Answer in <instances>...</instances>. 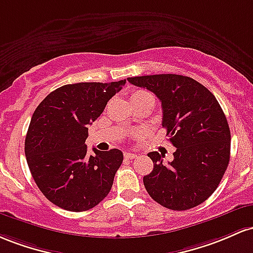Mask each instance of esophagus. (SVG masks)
<instances>
[{
    "mask_svg": "<svg viewBox=\"0 0 253 253\" xmlns=\"http://www.w3.org/2000/svg\"><path fill=\"white\" fill-rule=\"evenodd\" d=\"M124 157H126V159H136L138 157V154H136V153H131V152H126L124 153Z\"/></svg>",
    "mask_w": 253,
    "mask_h": 253,
    "instance_id": "obj_1",
    "label": "esophagus"
}]
</instances>
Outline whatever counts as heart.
Returning <instances> with one entry per match:
<instances>
[{"label": "heart", "instance_id": "heart-1", "mask_svg": "<svg viewBox=\"0 0 253 253\" xmlns=\"http://www.w3.org/2000/svg\"><path fill=\"white\" fill-rule=\"evenodd\" d=\"M146 96H153L150 93L146 92V90H137V92L132 93L131 95V99H135V98H146Z\"/></svg>", "mask_w": 253, "mask_h": 253}]
</instances>
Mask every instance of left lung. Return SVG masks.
I'll return each mask as SVG.
<instances>
[{
    "mask_svg": "<svg viewBox=\"0 0 253 253\" xmlns=\"http://www.w3.org/2000/svg\"><path fill=\"white\" fill-rule=\"evenodd\" d=\"M154 93L163 106V126L175 147L173 161L149 153L154 169L143 177L150 197L165 208L188 211L203 203L222 179L231 155V131L216 98L194 79L175 74L127 78Z\"/></svg>",
    "mask_w": 253,
    "mask_h": 253,
    "instance_id": "1",
    "label": "left lung"
}]
</instances>
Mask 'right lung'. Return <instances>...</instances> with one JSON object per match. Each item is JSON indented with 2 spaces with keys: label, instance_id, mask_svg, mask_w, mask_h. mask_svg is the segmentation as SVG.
Returning a JSON list of instances; mask_svg holds the SVG:
<instances>
[{
  "label": "right lung",
  "instance_id": "obj_1",
  "mask_svg": "<svg viewBox=\"0 0 253 253\" xmlns=\"http://www.w3.org/2000/svg\"><path fill=\"white\" fill-rule=\"evenodd\" d=\"M126 84L80 82L51 92L36 109L25 140L31 174L42 195L59 208L84 211L109 195L122 163L119 149L87 154L92 124Z\"/></svg>",
  "mask_w": 253,
  "mask_h": 253
}]
</instances>
